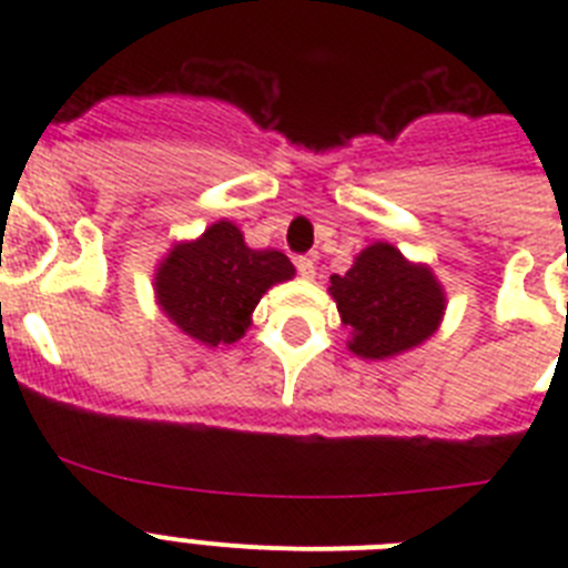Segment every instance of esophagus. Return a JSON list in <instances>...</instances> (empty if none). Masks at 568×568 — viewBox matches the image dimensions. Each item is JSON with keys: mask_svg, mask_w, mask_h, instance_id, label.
<instances>
[{"mask_svg": "<svg viewBox=\"0 0 568 568\" xmlns=\"http://www.w3.org/2000/svg\"><path fill=\"white\" fill-rule=\"evenodd\" d=\"M295 270H298L301 278H315V261L307 258V255H298V258H295Z\"/></svg>", "mask_w": 568, "mask_h": 568, "instance_id": "1", "label": "esophagus"}]
</instances>
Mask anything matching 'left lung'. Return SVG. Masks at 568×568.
<instances>
[{"instance_id": "left-lung-1", "label": "left lung", "mask_w": 568, "mask_h": 568, "mask_svg": "<svg viewBox=\"0 0 568 568\" xmlns=\"http://www.w3.org/2000/svg\"><path fill=\"white\" fill-rule=\"evenodd\" d=\"M344 327L353 329L349 349L384 361L424 344L438 329L446 295L433 270L413 264L393 244L378 241L361 250L344 275L329 278Z\"/></svg>"}]
</instances>
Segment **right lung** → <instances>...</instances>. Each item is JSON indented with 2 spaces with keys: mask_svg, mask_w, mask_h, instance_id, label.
Here are the masks:
<instances>
[{
  "mask_svg": "<svg viewBox=\"0 0 568 568\" xmlns=\"http://www.w3.org/2000/svg\"><path fill=\"white\" fill-rule=\"evenodd\" d=\"M295 267L278 250H250L233 222H215L182 241L155 270V301L175 327L207 346L235 344L273 284Z\"/></svg>",
  "mask_w": 568,
  "mask_h": 568,
  "instance_id": "obj_1",
  "label": "right lung"
}]
</instances>
